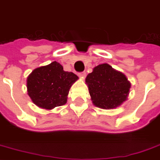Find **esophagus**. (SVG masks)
<instances>
[{
    "label": "esophagus",
    "instance_id": "esophagus-1",
    "mask_svg": "<svg viewBox=\"0 0 160 160\" xmlns=\"http://www.w3.org/2000/svg\"><path fill=\"white\" fill-rule=\"evenodd\" d=\"M79 77H81V78H84L86 77V72H80L78 73Z\"/></svg>",
    "mask_w": 160,
    "mask_h": 160
}]
</instances>
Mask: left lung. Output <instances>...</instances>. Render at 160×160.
I'll use <instances>...</instances> for the list:
<instances>
[{"label": "left lung", "instance_id": "left-lung-1", "mask_svg": "<svg viewBox=\"0 0 160 160\" xmlns=\"http://www.w3.org/2000/svg\"><path fill=\"white\" fill-rule=\"evenodd\" d=\"M93 104L102 109H114L127 100L131 84L123 73L110 65L101 64L93 68L86 78Z\"/></svg>", "mask_w": 160, "mask_h": 160}]
</instances>
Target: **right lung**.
<instances>
[{
    "mask_svg": "<svg viewBox=\"0 0 160 160\" xmlns=\"http://www.w3.org/2000/svg\"><path fill=\"white\" fill-rule=\"evenodd\" d=\"M73 72H65L56 62L36 68L27 79L28 93L39 107L51 110L67 101L72 85L78 80Z\"/></svg>",
    "mask_w": 160,
    "mask_h": 160,
    "instance_id": "right-lung-1",
    "label": "right lung"
}]
</instances>
